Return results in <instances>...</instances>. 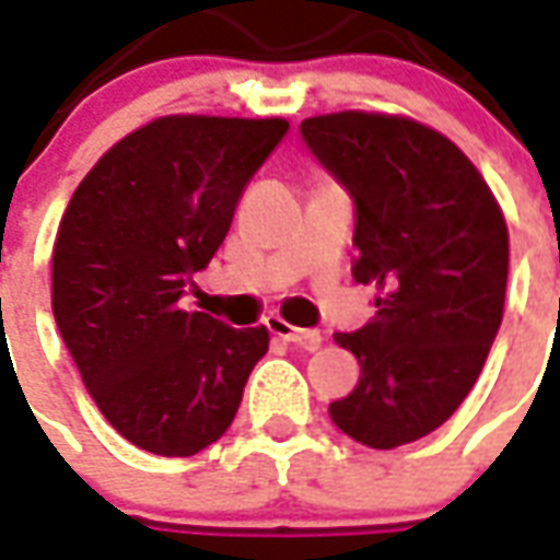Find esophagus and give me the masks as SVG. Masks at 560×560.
Instances as JSON below:
<instances>
[{
    "label": "esophagus",
    "instance_id": "esophagus-1",
    "mask_svg": "<svg viewBox=\"0 0 560 560\" xmlns=\"http://www.w3.org/2000/svg\"><path fill=\"white\" fill-rule=\"evenodd\" d=\"M267 327H269V334L279 336V339H284V342H291V346L308 348V351H315V348L320 346L318 330H300V327L288 324L281 315H269Z\"/></svg>",
    "mask_w": 560,
    "mask_h": 560
}]
</instances>
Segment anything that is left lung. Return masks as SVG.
Listing matches in <instances>:
<instances>
[{
	"instance_id": "obj_1",
	"label": "left lung",
	"mask_w": 560,
	"mask_h": 560,
	"mask_svg": "<svg viewBox=\"0 0 560 560\" xmlns=\"http://www.w3.org/2000/svg\"><path fill=\"white\" fill-rule=\"evenodd\" d=\"M354 199V267L375 318L336 334L361 378L330 418L370 448L416 443L452 418L503 320L510 233L491 187L443 132L412 117L336 112L300 124Z\"/></svg>"
}]
</instances>
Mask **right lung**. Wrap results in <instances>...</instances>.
<instances>
[{"label": "right lung", "instance_id": "1", "mask_svg": "<svg viewBox=\"0 0 560 560\" xmlns=\"http://www.w3.org/2000/svg\"><path fill=\"white\" fill-rule=\"evenodd\" d=\"M284 117L166 115L108 148L66 206L50 306L108 424L151 455L190 457L233 424L267 327L185 312Z\"/></svg>", "mask_w": 560, "mask_h": 560}]
</instances>
